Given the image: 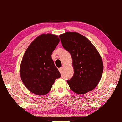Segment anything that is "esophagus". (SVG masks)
<instances>
[{
    "instance_id": "1",
    "label": "esophagus",
    "mask_w": 122,
    "mask_h": 122,
    "mask_svg": "<svg viewBox=\"0 0 122 122\" xmlns=\"http://www.w3.org/2000/svg\"><path fill=\"white\" fill-rule=\"evenodd\" d=\"M58 70H59V72H61H61H62V71L63 70V67H60V68L58 69Z\"/></svg>"
}]
</instances>
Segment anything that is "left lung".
I'll list each match as a JSON object with an SVG mask.
<instances>
[{
	"label": "left lung",
	"mask_w": 122,
	"mask_h": 122,
	"mask_svg": "<svg viewBox=\"0 0 122 122\" xmlns=\"http://www.w3.org/2000/svg\"><path fill=\"white\" fill-rule=\"evenodd\" d=\"M62 46L70 53L74 74L67 82L75 93L83 94L98 85L103 72L102 57L87 37L76 32L59 35Z\"/></svg>",
	"instance_id": "1"
}]
</instances>
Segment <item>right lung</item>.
<instances>
[{
	"instance_id": "add662e5",
	"label": "right lung",
	"mask_w": 122,
	"mask_h": 122,
	"mask_svg": "<svg viewBox=\"0 0 122 122\" xmlns=\"http://www.w3.org/2000/svg\"><path fill=\"white\" fill-rule=\"evenodd\" d=\"M57 35L41 34L31 43L24 53L20 76L24 86L36 95L47 94L61 74L51 58L59 42Z\"/></svg>"
}]
</instances>
